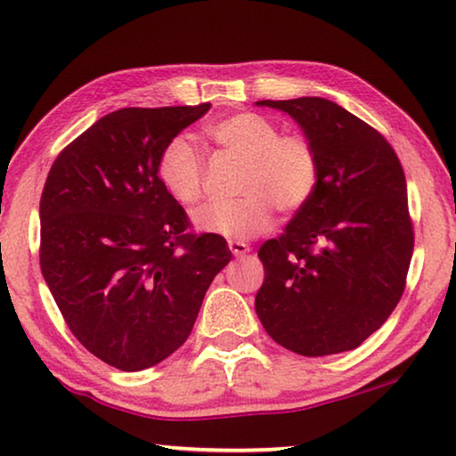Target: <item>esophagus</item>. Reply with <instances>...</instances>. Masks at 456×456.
Returning <instances> with one entry per match:
<instances>
[{
  "instance_id": "34e87169",
  "label": "esophagus",
  "mask_w": 456,
  "mask_h": 456,
  "mask_svg": "<svg viewBox=\"0 0 456 456\" xmlns=\"http://www.w3.org/2000/svg\"><path fill=\"white\" fill-rule=\"evenodd\" d=\"M229 249H231V253H233L235 257H243V256H247V253H249V245H247L245 241H229Z\"/></svg>"
}]
</instances>
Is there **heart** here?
<instances>
[{
	"label": "heart",
	"instance_id": "heart-1",
	"mask_svg": "<svg viewBox=\"0 0 456 456\" xmlns=\"http://www.w3.org/2000/svg\"><path fill=\"white\" fill-rule=\"evenodd\" d=\"M207 136L221 152L243 160L237 183L241 197L199 209V229L229 239H249L272 227L273 209L296 215L310 205L322 165L318 146L305 133H280L277 122L264 114L237 112L207 126ZM157 175L181 205H195L205 195V160L184 134L163 144Z\"/></svg>",
	"mask_w": 456,
	"mask_h": 456
}]
</instances>
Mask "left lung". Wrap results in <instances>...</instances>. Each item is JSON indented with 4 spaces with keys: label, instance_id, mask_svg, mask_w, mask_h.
<instances>
[{
    "label": "left lung",
    "instance_id": "left-lung-1",
    "mask_svg": "<svg viewBox=\"0 0 456 456\" xmlns=\"http://www.w3.org/2000/svg\"><path fill=\"white\" fill-rule=\"evenodd\" d=\"M299 122L320 152V184L283 233L259 247L256 312L302 356L354 350L388 320L414 249L406 179L392 144L326 98L261 100Z\"/></svg>",
    "mask_w": 456,
    "mask_h": 456
}]
</instances>
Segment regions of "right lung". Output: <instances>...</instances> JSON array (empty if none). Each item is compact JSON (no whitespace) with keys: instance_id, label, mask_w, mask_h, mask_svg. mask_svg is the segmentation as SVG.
I'll return each instance as SVG.
<instances>
[{"instance_id":"add662e5","label":"right lung","mask_w":456,"mask_h":456,"mask_svg":"<svg viewBox=\"0 0 456 456\" xmlns=\"http://www.w3.org/2000/svg\"><path fill=\"white\" fill-rule=\"evenodd\" d=\"M211 104L120 108L61 151L40 199V267L76 339L125 372L189 338L231 251L195 233L157 175L163 144Z\"/></svg>"}]
</instances>
